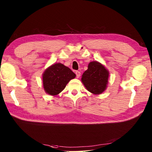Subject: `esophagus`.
Here are the masks:
<instances>
[{
	"label": "esophagus",
	"mask_w": 152,
	"mask_h": 152,
	"mask_svg": "<svg viewBox=\"0 0 152 152\" xmlns=\"http://www.w3.org/2000/svg\"><path fill=\"white\" fill-rule=\"evenodd\" d=\"M80 74H81V73H80V72H79V71H76V75L77 78H80Z\"/></svg>",
	"instance_id": "esophagus-1"
}]
</instances>
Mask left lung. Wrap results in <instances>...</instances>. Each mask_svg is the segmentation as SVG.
<instances>
[{
	"mask_svg": "<svg viewBox=\"0 0 152 152\" xmlns=\"http://www.w3.org/2000/svg\"><path fill=\"white\" fill-rule=\"evenodd\" d=\"M109 71L98 61H92L88 64L82 76V82L88 91L94 95H99L107 88Z\"/></svg>",
	"mask_w": 152,
	"mask_h": 152,
	"instance_id": "1",
	"label": "left lung"
}]
</instances>
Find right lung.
I'll return each mask as SVG.
<instances>
[{"mask_svg": "<svg viewBox=\"0 0 152 152\" xmlns=\"http://www.w3.org/2000/svg\"><path fill=\"white\" fill-rule=\"evenodd\" d=\"M75 77L76 74L69 67L60 63H54L47 68L42 74L44 91L50 95H57Z\"/></svg>", "mask_w": 152, "mask_h": 152, "instance_id": "1", "label": "right lung"}]
</instances>
